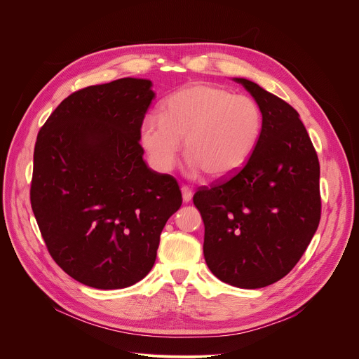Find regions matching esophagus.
Instances as JSON below:
<instances>
[{"label": "esophagus", "instance_id": "34e87169", "mask_svg": "<svg viewBox=\"0 0 359 359\" xmlns=\"http://www.w3.org/2000/svg\"><path fill=\"white\" fill-rule=\"evenodd\" d=\"M182 196H183V201L184 203H189L193 197V191L189 186H182Z\"/></svg>", "mask_w": 359, "mask_h": 359}]
</instances>
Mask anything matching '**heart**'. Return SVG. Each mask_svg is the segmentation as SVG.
<instances>
[{
    "mask_svg": "<svg viewBox=\"0 0 359 359\" xmlns=\"http://www.w3.org/2000/svg\"><path fill=\"white\" fill-rule=\"evenodd\" d=\"M263 128V111L254 99L217 85L190 83L165 99L161 118L142 121L139 139L159 172L173 168L184 137L190 173L204 170L212 179H224L247 165Z\"/></svg>",
    "mask_w": 359,
    "mask_h": 359,
    "instance_id": "b5f03b06",
    "label": "heart"
}]
</instances>
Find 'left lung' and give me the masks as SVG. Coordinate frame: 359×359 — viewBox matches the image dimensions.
<instances>
[{
    "label": "left lung",
    "instance_id": "obj_1",
    "mask_svg": "<svg viewBox=\"0 0 359 359\" xmlns=\"http://www.w3.org/2000/svg\"><path fill=\"white\" fill-rule=\"evenodd\" d=\"M263 111L254 155L229 180L198 189L210 271L238 288L285 277L302 257L321 219L320 162L298 112L257 83L234 78Z\"/></svg>",
    "mask_w": 359,
    "mask_h": 359
}]
</instances>
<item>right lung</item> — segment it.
Returning <instances> with one entry per match:
<instances>
[{"label": "right lung", "mask_w": 359, "mask_h": 359, "mask_svg": "<svg viewBox=\"0 0 359 359\" xmlns=\"http://www.w3.org/2000/svg\"><path fill=\"white\" fill-rule=\"evenodd\" d=\"M151 82L122 78L65 97L34 149L31 206L54 262L99 290L147 276L182 206L176 179L147 168L139 129Z\"/></svg>", "instance_id": "1"}]
</instances>
